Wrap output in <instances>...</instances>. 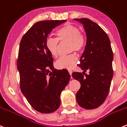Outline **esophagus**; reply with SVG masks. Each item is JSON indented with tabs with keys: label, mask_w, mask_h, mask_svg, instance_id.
Masks as SVG:
<instances>
[{
	"label": "esophagus",
	"mask_w": 127,
	"mask_h": 127,
	"mask_svg": "<svg viewBox=\"0 0 127 127\" xmlns=\"http://www.w3.org/2000/svg\"><path fill=\"white\" fill-rule=\"evenodd\" d=\"M68 72H69V74L71 76V75H72V71H71V70H69Z\"/></svg>",
	"instance_id": "esophagus-1"
}]
</instances>
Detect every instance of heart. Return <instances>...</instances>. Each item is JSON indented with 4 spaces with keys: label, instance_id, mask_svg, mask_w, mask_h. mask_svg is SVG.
I'll list each match as a JSON object with an SVG mask.
<instances>
[{
    "label": "heart",
    "instance_id": "b5f03b06",
    "mask_svg": "<svg viewBox=\"0 0 127 127\" xmlns=\"http://www.w3.org/2000/svg\"><path fill=\"white\" fill-rule=\"evenodd\" d=\"M57 39L48 38L46 40L45 45L49 53L53 57L58 55V43L69 41L70 51H75L80 53L83 50L86 45V38L83 34L81 33L79 28L72 25H66L61 27L56 33ZM77 61V58L75 54L61 56L55 63V66L58 69H71Z\"/></svg>",
    "mask_w": 127,
    "mask_h": 127
}]
</instances>
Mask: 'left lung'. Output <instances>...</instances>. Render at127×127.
I'll use <instances>...</instances> for the list:
<instances>
[{
  "instance_id": "1",
  "label": "left lung",
  "mask_w": 127,
  "mask_h": 127,
  "mask_svg": "<svg viewBox=\"0 0 127 127\" xmlns=\"http://www.w3.org/2000/svg\"><path fill=\"white\" fill-rule=\"evenodd\" d=\"M74 20L83 25L87 37L79 64L84 71L72 74L81 83L76 100L81 107L94 109L103 104L109 94L114 75V55L109 36L100 26L88 18ZM87 70L90 74L85 75Z\"/></svg>"
}]
</instances>
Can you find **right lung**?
<instances>
[{
  "label": "right lung",
  "mask_w": 127,
  "mask_h": 127,
  "mask_svg": "<svg viewBox=\"0 0 127 127\" xmlns=\"http://www.w3.org/2000/svg\"><path fill=\"white\" fill-rule=\"evenodd\" d=\"M66 20L36 22L21 40L17 69L20 89L35 110L43 114L56 111L60 106V95L71 76L66 69L54 68L53 58L45 45L52 30Z\"/></svg>",
  "instance_id": "right-lung-1"
}]
</instances>
